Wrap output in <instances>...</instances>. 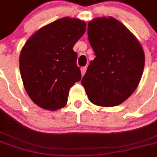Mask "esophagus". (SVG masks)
<instances>
[{
	"instance_id": "1",
	"label": "esophagus",
	"mask_w": 157,
	"mask_h": 157,
	"mask_svg": "<svg viewBox=\"0 0 157 157\" xmlns=\"http://www.w3.org/2000/svg\"><path fill=\"white\" fill-rule=\"evenodd\" d=\"M81 71H82V76L85 75L86 71V67H82V68H81Z\"/></svg>"
}]
</instances>
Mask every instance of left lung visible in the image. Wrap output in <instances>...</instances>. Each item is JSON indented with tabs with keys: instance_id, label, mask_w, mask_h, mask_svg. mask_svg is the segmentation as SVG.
Returning <instances> with one entry per match:
<instances>
[{
	"instance_id": "left-lung-1",
	"label": "left lung",
	"mask_w": 157,
	"mask_h": 157,
	"mask_svg": "<svg viewBox=\"0 0 157 157\" xmlns=\"http://www.w3.org/2000/svg\"><path fill=\"white\" fill-rule=\"evenodd\" d=\"M89 43L96 58L90 62L82 84L90 102L100 107L120 104L134 93L145 67L140 43L112 17L88 22Z\"/></svg>"
}]
</instances>
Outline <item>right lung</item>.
<instances>
[{"instance_id":"add662e5","label":"right lung","mask_w":157,"mask_h":157,"mask_svg":"<svg viewBox=\"0 0 157 157\" xmlns=\"http://www.w3.org/2000/svg\"><path fill=\"white\" fill-rule=\"evenodd\" d=\"M85 21L65 17L42 27L22 47L19 66L26 92L36 105L55 111L82 78L72 49L86 32Z\"/></svg>"}]
</instances>
